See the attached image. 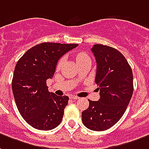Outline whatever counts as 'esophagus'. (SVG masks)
Returning <instances> with one entry per match:
<instances>
[{
  "label": "esophagus",
  "mask_w": 149,
  "mask_h": 149,
  "mask_svg": "<svg viewBox=\"0 0 149 149\" xmlns=\"http://www.w3.org/2000/svg\"><path fill=\"white\" fill-rule=\"evenodd\" d=\"M69 98H70V99H72V100H78V99H79V97L76 96V95H70V96H69Z\"/></svg>",
  "instance_id": "obj_1"
}]
</instances>
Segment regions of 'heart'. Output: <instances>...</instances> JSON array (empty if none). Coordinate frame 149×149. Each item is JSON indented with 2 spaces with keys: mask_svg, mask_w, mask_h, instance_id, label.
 I'll return each instance as SVG.
<instances>
[{
  "mask_svg": "<svg viewBox=\"0 0 149 149\" xmlns=\"http://www.w3.org/2000/svg\"><path fill=\"white\" fill-rule=\"evenodd\" d=\"M86 59H89V57L85 53H79V54H77V56H76V60H77V62L78 64L80 63V62L86 60ZM62 61H63V59H61V60H60L58 61V65H57V67H58V68H60L61 65L62 63Z\"/></svg>",
  "mask_w": 149,
  "mask_h": 149,
  "instance_id": "obj_1",
  "label": "heart"
}]
</instances>
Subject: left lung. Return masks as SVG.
Instances as JSON below:
<instances>
[{"instance_id": "left-lung-1", "label": "left lung", "mask_w": 149, "mask_h": 149, "mask_svg": "<svg viewBox=\"0 0 149 149\" xmlns=\"http://www.w3.org/2000/svg\"><path fill=\"white\" fill-rule=\"evenodd\" d=\"M91 51L96 61L95 81L100 99L88 100L82 122L89 130L103 131L116 124L127 108L133 92V72L123 54L113 47L95 44Z\"/></svg>"}]
</instances>
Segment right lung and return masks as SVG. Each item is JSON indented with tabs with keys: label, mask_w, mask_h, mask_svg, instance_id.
Masks as SVG:
<instances>
[{
	"label": "right lung",
	"mask_w": 149,
	"mask_h": 149,
	"mask_svg": "<svg viewBox=\"0 0 149 149\" xmlns=\"http://www.w3.org/2000/svg\"><path fill=\"white\" fill-rule=\"evenodd\" d=\"M77 46L43 42L31 47L17 61L13 95L19 114L35 129L50 130L61 122L69 97L49 92L47 80L53 77L58 60Z\"/></svg>",
	"instance_id": "obj_1"
}]
</instances>
